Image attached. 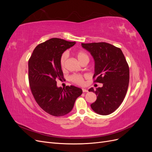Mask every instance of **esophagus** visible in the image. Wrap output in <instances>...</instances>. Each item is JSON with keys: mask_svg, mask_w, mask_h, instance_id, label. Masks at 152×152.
<instances>
[{"mask_svg": "<svg viewBox=\"0 0 152 152\" xmlns=\"http://www.w3.org/2000/svg\"><path fill=\"white\" fill-rule=\"evenodd\" d=\"M82 91H83L84 93H87V92H88V90L86 89H84V88H83V89H82Z\"/></svg>", "mask_w": 152, "mask_h": 152, "instance_id": "esophagus-1", "label": "esophagus"}]
</instances>
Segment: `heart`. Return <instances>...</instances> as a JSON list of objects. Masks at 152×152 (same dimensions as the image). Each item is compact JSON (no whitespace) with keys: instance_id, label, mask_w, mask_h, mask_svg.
<instances>
[{"instance_id":"1","label":"heart","mask_w":152,"mask_h":152,"mask_svg":"<svg viewBox=\"0 0 152 152\" xmlns=\"http://www.w3.org/2000/svg\"><path fill=\"white\" fill-rule=\"evenodd\" d=\"M76 56L82 64L85 62H89V57L86 52L84 51H78L76 53ZM68 54L66 53H64L60 58V65L63 70L65 69L66 61L67 59ZM70 80L77 85H83L84 83V77L82 75L73 74L70 77Z\"/></svg>"}]
</instances>
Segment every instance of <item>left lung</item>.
Segmentation results:
<instances>
[{"label": "left lung", "mask_w": 152, "mask_h": 152, "mask_svg": "<svg viewBox=\"0 0 152 152\" xmlns=\"http://www.w3.org/2000/svg\"><path fill=\"white\" fill-rule=\"evenodd\" d=\"M91 53L94 62V82L102 87L89 89L97 96L91 104L94 111L102 115L113 113L119 107L126 95L129 82V68L125 56L118 48L107 42L81 44Z\"/></svg>", "instance_id": "8db88e82"}]
</instances>
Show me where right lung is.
<instances>
[{"label":"right lung","instance_id":"1","mask_svg":"<svg viewBox=\"0 0 152 152\" xmlns=\"http://www.w3.org/2000/svg\"><path fill=\"white\" fill-rule=\"evenodd\" d=\"M75 42L53 38L39 44L28 60V80L36 102L45 112L55 117L65 115L72 110L82 90L73 86L58 87L63 79L60 65L62 54Z\"/></svg>","mask_w":152,"mask_h":152}]
</instances>
